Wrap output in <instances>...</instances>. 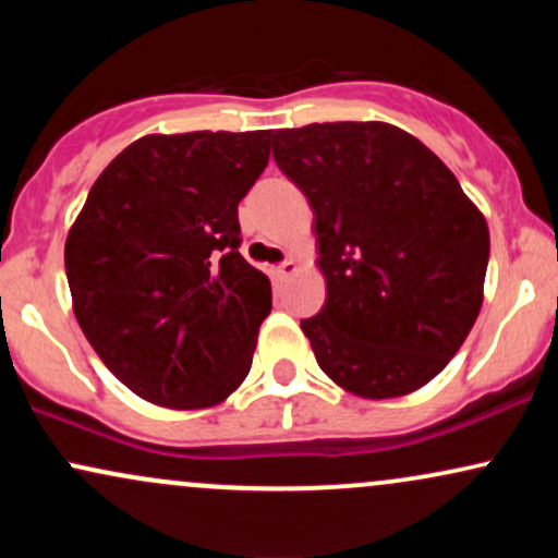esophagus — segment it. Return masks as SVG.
Masks as SVG:
<instances>
[{"instance_id":"obj_1","label":"esophagus","mask_w":558,"mask_h":558,"mask_svg":"<svg viewBox=\"0 0 558 558\" xmlns=\"http://www.w3.org/2000/svg\"><path fill=\"white\" fill-rule=\"evenodd\" d=\"M296 272H299V259L293 257H286L278 267H275V275H278V278H291V275Z\"/></svg>"}]
</instances>
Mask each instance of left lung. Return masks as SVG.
<instances>
[{"mask_svg": "<svg viewBox=\"0 0 558 558\" xmlns=\"http://www.w3.org/2000/svg\"><path fill=\"white\" fill-rule=\"evenodd\" d=\"M278 168L304 191L328 301L301 319L319 369L362 399L430 383L483 306L488 222L457 175L390 123L272 133Z\"/></svg>", "mask_w": 558, "mask_h": 558, "instance_id": "left-lung-1", "label": "left lung"}]
</instances>
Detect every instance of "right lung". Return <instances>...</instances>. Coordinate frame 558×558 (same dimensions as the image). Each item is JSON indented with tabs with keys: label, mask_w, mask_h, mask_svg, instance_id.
Returning a JSON list of instances; mask_svg holds the SVG:
<instances>
[{
	"label": "right lung",
	"mask_w": 558,
	"mask_h": 558,
	"mask_svg": "<svg viewBox=\"0 0 558 558\" xmlns=\"http://www.w3.org/2000/svg\"><path fill=\"white\" fill-rule=\"evenodd\" d=\"M270 131L133 141L88 191L65 241L83 336L123 386L168 409H207L246 380L270 278L239 254V202Z\"/></svg>",
	"instance_id": "obj_1"
}]
</instances>
